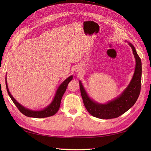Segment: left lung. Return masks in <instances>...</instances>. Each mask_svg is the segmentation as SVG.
Listing matches in <instances>:
<instances>
[{"mask_svg":"<svg viewBox=\"0 0 151 151\" xmlns=\"http://www.w3.org/2000/svg\"><path fill=\"white\" fill-rule=\"evenodd\" d=\"M129 45L132 48L135 58V69L130 84L119 96L106 104L96 103L89 97L81 82L79 81L81 94L84 106L88 111L94 117L101 119L117 118L133 106L139 98L141 89L142 63L133 45L130 43H129Z\"/></svg>","mask_w":151,"mask_h":151,"instance_id":"1","label":"left lung"}]
</instances>
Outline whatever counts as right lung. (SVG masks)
Returning <instances> with one entry per match:
<instances>
[{"label":"right lung","mask_w":151,"mask_h":151,"mask_svg":"<svg viewBox=\"0 0 151 151\" xmlns=\"http://www.w3.org/2000/svg\"><path fill=\"white\" fill-rule=\"evenodd\" d=\"M72 78H73V76H70L63 81V83L59 86L58 88L57 89L55 96L52 102L50 103L48 106L42 109V110H39V111L31 110V109H29L28 108L24 107L23 106H22V105L18 103L11 94L9 91V89H8L6 79V88H7L9 96L11 99H12V101H13L14 103L15 104L18 109H19V110L23 114V115L28 117L45 118V117L53 116L58 111V109L60 106L62 98L63 96V94H64V93L65 92L68 84L69 83V82L72 79Z\"/></svg>","instance_id":"1"}]
</instances>
